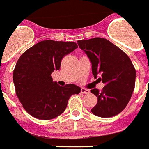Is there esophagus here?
<instances>
[{
	"mask_svg": "<svg viewBox=\"0 0 149 149\" xmlns=\"http://www.w3.org/2000/svg\"><path fill=\"white\" fill-rule=\"evenodd\" d=\"M81 94H88L90 93V91L88 89H85V88H81Z\"/></svg>",
	"mask_w": 149,
	"mask_h": 149,
	"instance_id": "1",
	"label": "esophagus"
}]
</instances>
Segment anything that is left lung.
<instances>
[{"instance_id": "obj_1", "label": "left lung", "mask_w": 149, "mask_h": 149, "mask_svg": "<svg viewBox=\"0 0 149 149\" xmlns=\"http://www.w3.org/2000/svg\"><path fill=\"white\" fill-rule=\"evenodd\" d=\"M77 45L89 58L92 74L99 77L105 86L101 91L91 90L97 97L91 109L100 117H112L125 109L132 97L136 84V69L127 55L120 48L104 38L78 40Z\"/></svg>"}]
</instances>
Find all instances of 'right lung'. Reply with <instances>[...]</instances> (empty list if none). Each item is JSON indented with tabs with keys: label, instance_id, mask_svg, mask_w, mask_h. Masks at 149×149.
I'll use <instances>...</instances> for the list:
<instances>
[{
	"label": "right lung",
	"instance_id": "right-lung-1",
	"mask_svg": "<svg viewBox=\"0 0 149 149\" xmlns=\"http://www.w3.org/2000/svg\"><path fill=\"white\" fill-rule=\"evenodd\" d=\"M77 48L74 42L44 40L22 54L16 64L13 81L16 94L28 113L49 120L61 115L72 94L81 88L74 84L61 87L51 74L59 70L62 58Z\"/></svg>",
	"mask_w": 149,
	"mask_h": 149
}]
</instances>
